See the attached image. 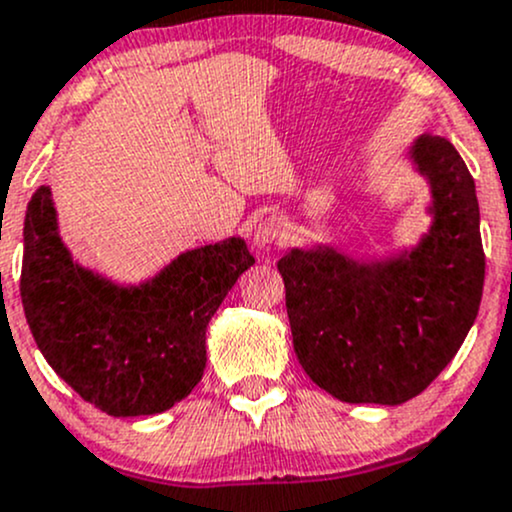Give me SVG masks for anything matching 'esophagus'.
I'll use <instances>...</instances> for the list:
<instances>
[{
    "mask_svg": "<svg viewBox=\"0 0 512 512\" xmlns=\"http://www.w3.org/2000/svg\"><path fill=\"white\" fill-rule=\"evenodd\" d=\"M286 233H289V228H286L282 218L277 216L262 218V221L255 226V230H252V247H255V250H265V247L282 243Z\"/></svg>",
    "mask_w": 512,
    "mask_h": 512,
    "instance_id": "1",
    "label": "esophagus"
}]
</instances>
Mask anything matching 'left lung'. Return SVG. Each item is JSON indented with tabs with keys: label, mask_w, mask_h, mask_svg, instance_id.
Segmentation results:
<instances>
[{
	"label": "left lung",
	"mask_w": 512,
	"mask_h": 512,
	"mask_svg": "<svg viewBox=\"0 0 512 512\" xmlns=\"http://www.w3.org/2000/svg\"><path fill=\"white\" fill-rule=\"evenodd\" d=\"M430 187V228L386 257L330 243L279 260L294 352L303 372L345 403L401 406L452 362L479 313L484 247L476 187L447 138L408 148Z\"/></svg>",
	"instance_id": "obj_1"
}]
</instances>
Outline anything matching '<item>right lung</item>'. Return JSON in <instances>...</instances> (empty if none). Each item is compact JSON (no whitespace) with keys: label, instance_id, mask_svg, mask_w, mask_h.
<instances>
[{"label":"right lung","instance_id":"right-lung-1","mask_svg":"<svg viewBox=\"0 0 512 512\" xmlns=\"http://www.w3.org/2000/svg\"><path fill=\"white\" fill-rule=\"evenodd\" d=\"M252 265L233 235L182 252L145 282H114L72 257L53 192L38 187L24 221L21 303L38 350L84 401L114 418L153 415L201 381L209 320Z\"/></svg>","mask_w":512,"mask_h":512}]
</instances>
